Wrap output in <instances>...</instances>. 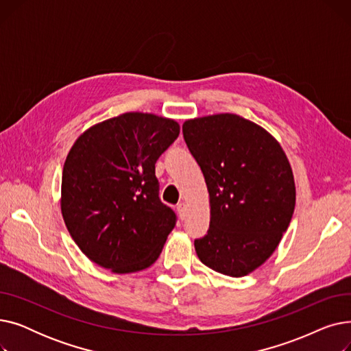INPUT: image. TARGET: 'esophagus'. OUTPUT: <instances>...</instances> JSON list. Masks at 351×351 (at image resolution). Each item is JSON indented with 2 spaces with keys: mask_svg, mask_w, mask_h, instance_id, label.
Returning a JSON list of instances; mask_svg holds the SVG:
<instances>
[{
  "mask_svg": "<svg viewBox=\"0 0 351 351\" xmlns=\"http://www.w3.org/2000/svg\"><path fill=\"white\" fill-rule=\"evenodd\" d=\"M176 210H178L180 219H185V216H186V205L183 204V202H180V204H178Z\"/></svg>",
  "mask_w": 351,
  "mask_h": 351,
  "instance_id": "1",
  "label": "esophagus"
}]
</instances>
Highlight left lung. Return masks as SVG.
I'll return each instance as SVG.
<instances>
[{
	"instance_id": "left-lung-1",
	"label": "left lung",
	"mask_w": 351,
	"mask_h": 351,
	"mask_svg": "<svg viewBox=\"0 0 351 351\" xmlns=\"http://www.w3.org/2000/svg\"><path fill=\"white\" fill-rule=\"evenodd\" d=\"M210 197L208 234L196 239L200 262L232 278L262 266L282 241L296 204L290 163L263 128L234 114L182 126Z\"/></svg>"
}]
</instances>
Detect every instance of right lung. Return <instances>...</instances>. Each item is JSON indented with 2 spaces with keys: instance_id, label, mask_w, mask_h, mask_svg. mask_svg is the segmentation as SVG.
Segmentation results:
<instances>
[{
  "instance_id": "right-lung-1",
  "label": "right lung",
  "mask_w": 351,
  "mask_h": 351,
  "mask_svg": "<svg viewBox=\"0 0 351 351\" xmlns=\"http://www.w3.org/2000/svg\"><path fill=\"white\" fill-rule=\"evenodd\" d=\"M178 136L172 119L126 112L73 143L64 163L61 210L88 259L115 273L156 262L176 213L159 199L155 163Z\"/></svg>"
}]
</instances>
